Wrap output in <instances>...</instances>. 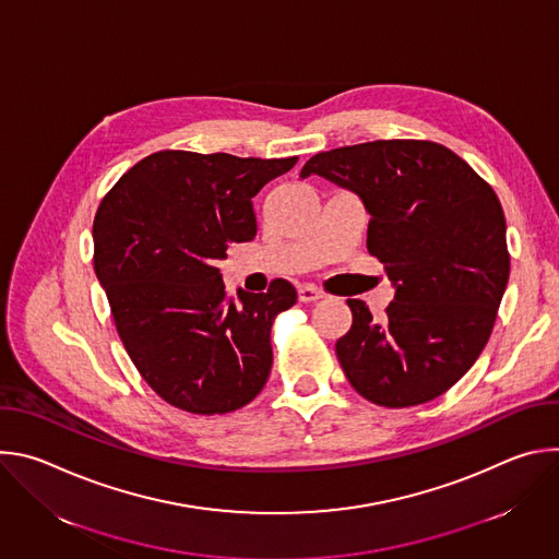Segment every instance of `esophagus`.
Listing matches in <instances>:
<instances>
[{
	"instance_id": "esophagus-1",
	"label": "esophagus",
	"mask_w": 559,
	"mask_h": 559,
	"mask_svg": "<svg viewBox=\"0 0 559 559\" xmlns=\"http://www.w3.org/2000/svg\"><path fill=\"white\" fill-rule=\"evenodd\" d=\"M321 298H323V292L318 289V287H313V285L298 287V300L300 302H318Z\"/></svg>"
}]
</instances>
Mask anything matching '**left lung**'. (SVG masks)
I'll list each match as a JSON object with an SVG mask.
<instances>
[{
	"instance_id": "obj_1",
	"label": "left lung",
	"mask_w": 559,
	"mask_h": 559,
	"mask_svg": "<svg viewBox=\"0 0 559 559\" xmlns=\"http://www.w3.org/2000/svg\"><path fill=\"white\" fill-rule=\"evenodd\" d=\"M356 192L371 214L367 252L395 285L382 318L347 298L352 330L336 356L369 403L401 409L449 391L483 354L511 257L493 188L453 150L389 139L318 152L300 177Z\"/></svg>"
}]
</instances>
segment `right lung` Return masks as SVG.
I'll use <instances>...</instances> for the list:
<instances>
[{
    "label": "right lung",
    "instance_id": "add662e5",
    "mask_svg": "<svg viewBox=\"0 0 559 559\" xmlns=\"http://www.w3.org/2000/svg\"><path fill=\"white\" fill-rule=\"evenodd\" d=\"M296 162L162 150L99 203L93 261L117 334L152 391L181 412H236L267 382L270 332L296 289L276 278L263 294L231 296L216 263L231 241H252V199Z\"/></svg>",
    "mask_w": 559,
    "mask_h": 559
}]
</instances>
